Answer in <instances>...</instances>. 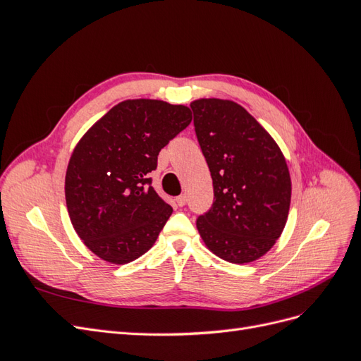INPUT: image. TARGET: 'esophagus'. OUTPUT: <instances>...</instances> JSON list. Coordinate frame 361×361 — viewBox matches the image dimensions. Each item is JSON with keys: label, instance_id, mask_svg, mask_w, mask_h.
<instances>
[{"label": "esophagus", "instance_id": "1", "mask_svg": "<svg viewBox=\"0 0 361 361\" xmlns=\"http://www.w3.org/2000/svg\"><path fill=\"white\" fill-rule=\"evenodd\" d=\"M176 203H178L179 206H185V204H187V195L180 194L179 197H176Z\"/></svg>", "mask_w": 361, "mask_h": 361}]
</instances>
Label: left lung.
Masks as SVG:
<instances>
[{"mask_svg":"<svg viewBox=\"0 0 361 361\" xmlns=\"http://www.w3.org/2000/svg\"><path fill=\"white\" fill-rule=\"evenodd\" d=\"M194 128L214 185L211 209L197 218L206 247L232 264H248L272 248L285 228L290 176L280 147L233 101L191 102Z\"/></svg>","mask_w":361,"mask_h":361,"instance_id":"left-lung-1","label":"left lung"}]
</instances>
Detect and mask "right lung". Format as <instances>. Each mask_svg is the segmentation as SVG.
<instances>
[{
  "label": "right lung",
  "instance_id": "1",
  "mask_svg": "<svg viewBox=\"0 0 361 361\" xmlns=\"http://www.w3.org/2000/svg\"><path fill=\"white\" fill-rule=\"evenodd\" d=\"M192 120L185 105L117 104L71 157L64 194L75 232L102 260L123 265L155 244L173 209L152 187L159 150Z\"/></svg>",
  "mask_w": 361,
  "mask_h": 361
}]
</instances>
